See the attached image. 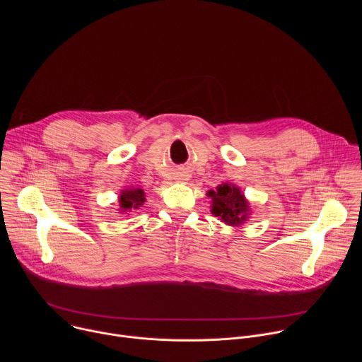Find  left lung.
I'll return each instance as SVG.
<instances>
[{
  "label": "left lung",
  "mask_w": 362,
  "mask_h": 362,
  "mask_svg": "<svg viewBox=\"0 0 362 362\" xmlns=\"http://www.w3.org/2000/svg\"><path fill=\"white\" fill-rule=\"evenodd\" d=\"M206 194L212 197V215L228 226H240L250 218L252 211L249 202L236 185L225 182L219 185L216 190H209Z\"/></svg>",
  "instance_id": "1"
}]
</instances>
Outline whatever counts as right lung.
Returning <instances> with one entry per match:
<instances>
[{
	"label": "right lung",
	"mask_w": 362,
	"mask_h": 362,
	"mask_svg": "<svg viewBox=\"0 0 362 362\" xmlns=\"http://www.w3.org/2000/svg\"><path fill=\"white\" fill-rule=\"evenodd\" d=\"M146 202L144 190L140 187H132L123 189L119 194V214L129 215L132 211H137L141 208L143 203Z\"/></svg>",
	"instance_id": "add662e5"
}]
</instances>
